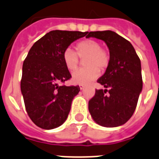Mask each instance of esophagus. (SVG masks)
<instances>
[{
  "label": "esophagus",
  "mask_w": 159,
  "mask_h": 159,
  "mask_svg": "<svg viewBox=\"0 0 159 159\" xmlns=\"http://www.w3.org/2000/svg\"><path fill=\"white\" fill-rule=\"evenodd\" d=\"M84 85H80V89H81V90H83V89H84Z\"/></svg>",
  "instance_id": "esophagus-1"
}]
</instances>
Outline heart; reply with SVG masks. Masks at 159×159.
<instances>
[{
  "label": "heart",
  "mask_w": 159,
  "mask_h": 159,
  "mask_svg": "<svg viewBox=\"0 0 159 159\" xmlns=\"http://www.w3.org/2000/svg\"><path fill=\"white\" fill-rule=\"evenodd\" d=\"M76 52L67 48L62 53V60L66 67L69 70L76 69L79 64V57L85 59L84 65L88 67L81 68L72 74V82L75 84L88 85L99 76V70H103L108 66L110 57L103 48L100 42L95 40H84L76 44ZM77 54L78 55H77Z\"/></svg>",
  "instance_id": "heart-1"
}]
</instances>
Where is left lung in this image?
Segmentation results:
<instances>
[{
	"label": "left lung",
	"mask_w": 159,
	"mask_h": 159,
	"mask_svg": "<svg viewBox=\"0 0 159 159\" xmlns=\"http://www.w3.org/2000/svg\"><path fill=\"white\" fill-rule=\"evenodd\" d=\"M90 37L106 43L110 61L106 72L98 80L105 89L96 90L89 102V113L102 127H119L132 116L142 91L141 60L132 44L115 31H90L86 38Z\"/></svg>",
	"instance_id": "obj_1"
}]
</instances>
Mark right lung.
<instances>
[{
  "mask_svg": "<svg viewBox=\"0 0 159 159\" xmlns=\"http://www.w3.org/2000/svg\"><path fill=\"white\" fill-rule=\"evenodd\" d=\"M88 31H51L32 45L23 61L21 92L30 119L39 128H58L66 120L79 86L59 85L71 77L62 60L66 48Z\"/></svg>",
  "mask_w": 159,
  "mask_h": 159,
  "instance_id": "obj_1",
  "label": "right lung"
}]
</instances>
